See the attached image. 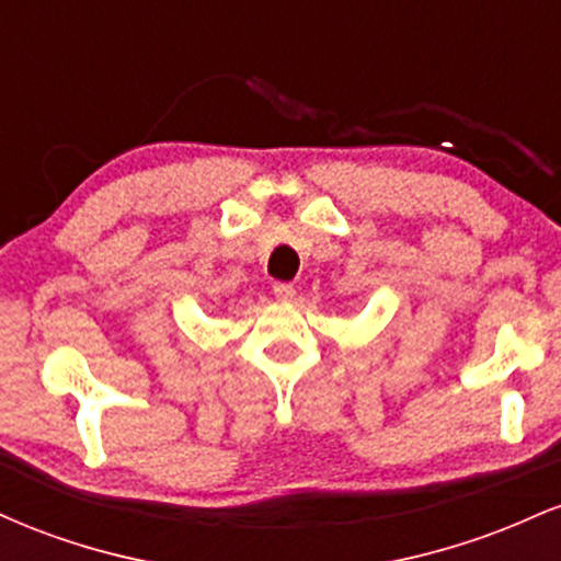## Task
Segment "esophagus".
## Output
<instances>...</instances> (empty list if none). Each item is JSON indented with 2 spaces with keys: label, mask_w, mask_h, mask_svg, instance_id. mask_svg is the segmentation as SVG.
I'll use <instances>...</instances> for the list:
<instances>
[{
  "label": "esophagus",
  "mask_w": 561,
  "mask_h": 561,
  "mask_svg": "<svg viewBox=\"0 0 561 561\" xmlns=\"http://www.w3.org/2000/svg\"><path fill=\"white\" fill-rule=\"evenodd\" d=\"M274 298L276 300H293L295 298V287L289 282H276L274 285Z\"/></svg>",
  "instance_id": "obj_1"
}]
</instances>
